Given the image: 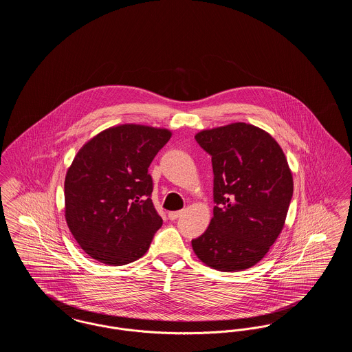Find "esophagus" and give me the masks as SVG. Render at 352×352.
I'll list each match as a JSON object with an SVG mask.
<instances>
[{"label": "esophagus", "mask_w": 352, "mask_h": 352, "mask_svg": "<svg viewBox=\"0 0 352 352\" xmlns=\"http://www.w3.org/2000/svg\"><path fill=\"white\" fill-rule=\"evenodd\" d=\"M184 214V210H179V211H173V212H168V219L170 220H175V219L179 218L181 215Z\"/></svg>", "instance_id": "34e87169"}]
</instances>
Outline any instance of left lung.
<instances>
[{"label": "left lung", "mask_w": 352, "mask_h": 352, "mask_svg": "<svg viewBox=\"0 0 352 352\" xmlns=\"http://www.w3.org/2000/svg\"><path fill=\"white\" fill-rule=\"evenodd\" d=\"M195 140L211 155L217 206L192 250L220 272L251 268L281 234L293 197L284 151L268 132L245 122L204 129Z\"/></svg>", "instance_id": "obj_1"}]
</instances>
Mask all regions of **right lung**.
Here are the masks:
<instances>
[{"mask_svg":"<svg viewBox=\"0 0 352 352\" xmlns=\"http://www.w3.org/2000/svg\"><path fill=\"white\" fill-rule=\"evenodd\" d=\"M171 137L165 128L122 124L87 141L65 179V217L80 248L107 265H126L149 250L162 226L148 168Z\"/></svg>","mask_w":352,"mask_h":352,"instance_id":"1","label":"right lung"}]
</instances>
